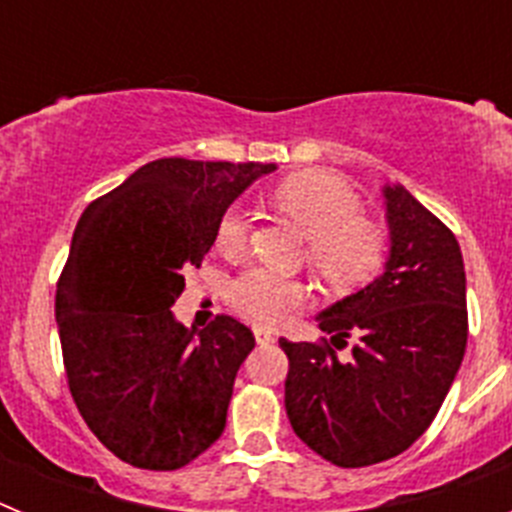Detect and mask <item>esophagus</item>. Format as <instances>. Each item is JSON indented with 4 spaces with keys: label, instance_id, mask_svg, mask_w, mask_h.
<instances>
[{
    "label": "esophagus",
    "instance_id": "34e87169",
    "mask_svg": "<svg viewBox=\"0 0 512 512\" xmlns=\"http://www.w3.org/2000/svg\"><path fill=\"white\" fill-rule=\"evenodd\" d=\"M253 336H256V341H259L261 346H266V343H274V333H271L269 328H261V325H256V328H253Z\"/></svg>",
    "mask_w": 512,
    "mask_h": 512
}]
</instances>
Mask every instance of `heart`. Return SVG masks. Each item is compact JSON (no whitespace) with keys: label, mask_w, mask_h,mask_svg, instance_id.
Instances as JSON below:
<instances>
[{"label":"heart","mask_w":512,"mask_h":512,"mask_svg":"<svg viewBox=\"0 0 512 512\" xmlns=\"http://www.w3.org/2000/svg\"><path fill=\"white\" fill-rule=\"evenodd\" d=\"M274 202L307 235V264L325 287L351 292L372 282L387 259V233L366 220L361 197L343 179L325 171L289 176L274 189ZM251 220L241 205L225 207L215 228L217 248L228 256L246 251ZM225 297L235 312L259 325H279L305 302V289L266 266L233 277Z\"/></svg>","instance_id":"b5f03b06"}]
</instances>
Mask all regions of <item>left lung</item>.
Returning <instances> with one entry per match:
<instances>
[{
	"instance_id": "obj_1",
	"label": "left lung",
	"mask_w": 512,
	"mask_h": 512,
	"mask_svg": "<svg viewBox=\"0 0 512 512\" xmlns=\"http://www.w3.org/2000/svg\"><path fill=\"white\" fill-rule=\"evenodd\" d=\"M390 259L382 277L318 315L330 341L279 338L292 431L343 469L410 449L433 423L467 348V277L454 233L402 184L384 187ZM352 359H337L350 333Z\"/></svg>"
}]
</instances>
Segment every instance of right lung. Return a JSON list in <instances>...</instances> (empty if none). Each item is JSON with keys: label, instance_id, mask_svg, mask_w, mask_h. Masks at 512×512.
<instances>
[{"label": "right lung", "instance_id": "obj_1", "mask_svg": "<svg viewBox=\"0 0 512 512\" xmlns=\"http://www.w3.org/2000/svg\"><path fill=\"white\" fill-rule=\"evenodd\" d=\"M274 164L158 158L79 217L56 292L69 390L84 423L138 469H182L220 438L251 328L176 323L187 266L225 207Z\"/></svg>", "mask_w": 512, "mask_h": 512}]
</instances>
